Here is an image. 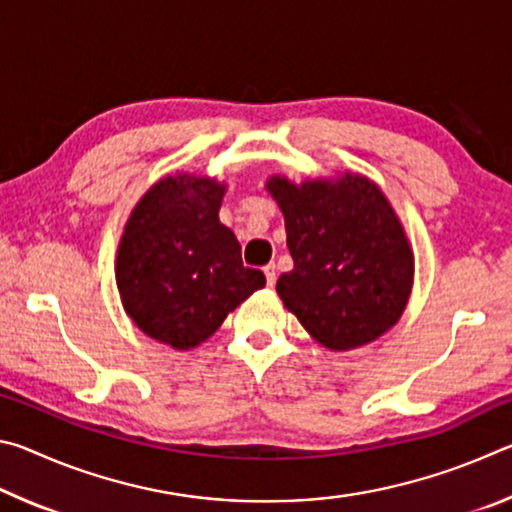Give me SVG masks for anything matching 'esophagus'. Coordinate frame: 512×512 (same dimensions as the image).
<instances>
[{"mask_svg": "<svg viewBox=\"0 0 512 512\" xmlns=\"http://www.w3.org/2000/svg\"><path fill=\"white\" fill-rule=\"evenodd\" d=\"M264 275H266V284H268V287H273L275 280H277L275 264H266V266H264Z\"/></svg>", "mask_w": 512, "mask_h": 512, "instance_id": "obj_1", "label": "esophagus"}]
</instances>
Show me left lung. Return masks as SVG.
Listing matches in <instances>:
<instances>
[{"label":"left lung","mask_w":512,"mask_h":512,"mask_svg":"<svg viewBox=\"0 0 512 512\" xmlns=\"http://www.w3.org/2000/svg\"><path fill=\"white\" fill-rule=\"evenodd\" d=\"M282 207L293 271L277 293L329 350H350L388 332L409 300L413 253L391 203L363 176L336 185L268 183Z\"/></svg>","instance_id":"1"}]
</instances>
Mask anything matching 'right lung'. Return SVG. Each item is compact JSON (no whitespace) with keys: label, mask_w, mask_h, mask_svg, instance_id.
Returning a JSON list of instances; mask_svg holds the SVG:
<instances>
[{"label":"right lung","mask_w":512,"mask_h":512,"mask_svg":"<svg viewBox=\"0 0 512 512\" xmlns=\"http://www.w3.org/2000/svg\"><path fill=\"white\" fill-rule=\"evenodd\" d=\"M225 187L196 176L153 185L126 223L117 287L135 325L176 350L196 348L266 277L241 262L235 232L219 221Z\"/></svg>","instance_id":"1"}]
</instances>
